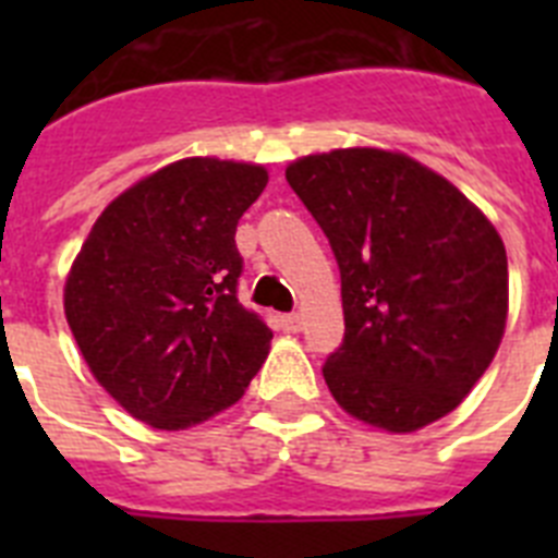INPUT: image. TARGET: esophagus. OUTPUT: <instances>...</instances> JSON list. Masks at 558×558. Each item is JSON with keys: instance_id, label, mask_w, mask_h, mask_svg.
I'll return each instance as SVG.
<instances>
[{"instance_id": "esophagus-1", "label": "esophagus", "mask_w": 558, "mask_h": 558, "mask_svg": "<svg viewBox=\"0 0 558 558\" xmlns=\"http://www.w3.org/2000/svg\"><path fill=\"white\" fill-rule=\"evenodd\" d=\"M279 327H282L284 332H290V335L302 332V315H299V313L279 315Z\"/></svg>"}]
</instances>
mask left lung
<instances>
[{"label": "left lung", "mask_w": 558, "mask_h": 558, "mask_svg": "<svg viewBox=\"0 0 558 558\" xmlns=\"http://www.w3.org/2000/svg\"><path fill=\"white\" fill-rule=\"evenodd\" d=\"M284 175L340 268L347 335L324 366L335 402L388 433L456 411L506 332L509 259L492 220L399 150L313 153Z\"/></svg>", "instance_id": "obj_1"}]
</instances>
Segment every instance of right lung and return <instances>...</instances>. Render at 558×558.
<instances>
[{"label": "right lung", "instance_id": "1", "mask_svg": "<svg viewBox=\"0 0 558 558\" xmlns=\"http://www.w3.org/2000/svg\"><path fill=\"white\" fill-rule=\"evenodd\" d=\"M268 170L190 156L102 209L63 284L88 372L133 418L186 430L243 397L274 332L236 302L243 211Z\"/></svg>", "mask_w": 558, "mask_h": 558}]
</instances>
